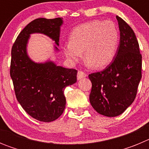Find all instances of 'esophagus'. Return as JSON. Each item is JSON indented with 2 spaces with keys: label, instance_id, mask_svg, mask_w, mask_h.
Wrapping results in <instances>:
<instances>
[{
  "label": "esophagus",
  "instance_id": "obj_1",
  "mask_svg": "<svg viewBox=\"0 0 149 149\" xmlns=\"http://www.w3.org/2000/svg\"><path fill=\"white\" fill-rule=\"evenodd\" d=\"M86 75H87V74H86L84 72H83V71H78V72H77V80H81V79L86 77Z\"/></svg>",
  "mask_w": 149,
  "mask_h": 149
}]
</instances>
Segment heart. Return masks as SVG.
<instances>
[{
	"mask_svg": "<svg viewBox=\"0 0 149 149\" xmlns=\"http://www.w3.org/2000/svg\"><path fill=\"white\" fill-rule=\"evenodd\" d=\"M119 33L110 21H92L77 26L71 33L69 43L63 52L71 63L78 61L84 51V59L93 66L101 68L113 60L116 53Z\"/></svg>",
	"mask_w": 149,
	"mask_h": 149,
	"instance_id": "1",
	"label": "heart"
}]
</instances>
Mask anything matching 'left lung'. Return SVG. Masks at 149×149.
<instances>
[{
	"instance_id": "obj_1",
	"label": "left lung",
	"mask_w": 149,
	"mask_h": 149,
	"mask_svg": "<svg viewBox=\"0 0 149 149\" xmlns=\"http://www.w3.org/2000/svg\"><path fill=\"white\" fill-rule=\"evenodd\" d=\"M120 41L113 60L104 70L89 74L91 105L101 115H120L136 98L142 77V54L134 30L116 15Z\"/></svg>"
}]
</instances>
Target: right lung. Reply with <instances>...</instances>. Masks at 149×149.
<instances>
[{
    "label": "right lung",
    "instance_id": "right-lung-1",
    "mask_svg": "<svg viewBox=\"0 0 149 149\" xmlns=\"http://www.w3.org/2000/svg\"><path fill=\"white\" fill-rule=\"evenodd\" d=\"M62 24L61 18H36L21 31L12 48L10 72L16 98L30 116L40 122H52L62 115L65 107L64 89L76 83L77 71L52 62L35 63L27 56L26 46L33 33L48 36L59 45Z\"/></svg>",
    "mask_w": 149,
    "mask_h": 149
}]
</instances>
